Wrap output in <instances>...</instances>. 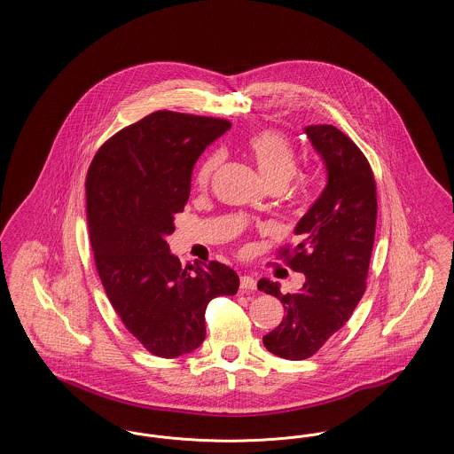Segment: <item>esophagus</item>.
<instances>
[{"label":"esophagus","mask_w":454,"mask_h":454,"mask_svg":"<svg viewBox=\"0 0 454 454\" xmlns=\"http://www.w3.org/2000/svg\"><path fill=\"white\" fill-rule=\"evenodd\" d=\"M239 289L241 291H255L257 289V281L252 276H241L239 278Z\"/></svg>","instance_id":"esophagus-1"}]
</instances>
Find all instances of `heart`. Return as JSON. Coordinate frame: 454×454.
Returning <instances> with one entry per match:
<instances>
[{
    "instance_id": "1",
    "label": "heart",
    "mask_w": 454,
    "mask_h": 454,
    "mask_svg": "<svg viewBox=\"0 0 454 454\" xmlns=\"http://www.w3.org/2000/svg\"><path fill=\"white\" fill-rule=\"evenodd\" d=\"M247 150L255 163L267 185H286L296 172V156L287 143L276 130H263L252 136L247 143ZM221 163V156H211L197 173L199 185H207L213 173Z\"/></svg>"
}]
</instances>
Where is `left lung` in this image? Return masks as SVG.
<instances>
[{
    "mask_svg": "<svg viewBox=\"0 0 454 454\" xmlns=\"http://www.w3.org/2000/svg\"><path fill=\"white\" fill-rule=\"evenodd\" d=\"M304 134L324 161L326 184L294 228L301 243L282 254L306 281L294 294H281V284L265 278L257 284L286 309L263 346L289 361L313 356L361 301L378 215L374 176L363 152L330 124L306 126Z\"/></svg>",
    "mask_w": 454,
    "mask_h": 454,
    "instance_id": "1",
    "label": "left lung"
}]
</instances>
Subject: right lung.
<instances>
[{"label": "right lung", "instance_id": "right-lung-1", "mask_svg": "<svg viewBox=\"0 0 454 454\" xmlns=\"http://www.w3.org/2000/svg\"><path fill=\"white\" fill-rule=\"evenodd\" d=\"M230 128L224 119L153 112L110 137L88 170V231L108 301L160 357L195 350L206 339L207 302L237 294L233 269L182 267L167 243L189 200L195 161Z\"/></svg>", "mask_w": 454, "mask_h": 454}]
</instances>
